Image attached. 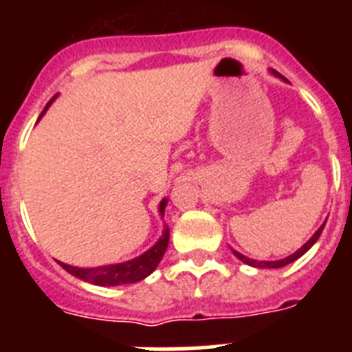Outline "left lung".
I'll list each match as a JSON object with an SVG mask.
<instances>
[{
	"instance_id": "obj_1",
	"label": "left lung",
	"mask_w": 352,
	"mask_h": 352,
	"mask_svg": "<svg viewBox=\"0 0 352 352\" xmlns=\"http://www.w3.org/2000/svg\"><path fill=\"white\" fill-rule=\"evenodd\" d=\"M273 74H276V76H278V72H275V70H273ZM324 226H326V222L322 223V226L319 227V229H317L316 234H314L312 238H310L309 241H307V243H305L303 247L300 248V250L294 252L292 256L285 257V259H280V261H254V259H248L247 256H243V254H239V252H236V250H232V254H234V256L238 257L239 261H243L245 264H248V266H256V268H282V266H285V264H289V263H292V261L300 259V257L303 256L305 252L309 250V248L312 247L314 243H316L317 239H319V236H321V232H322V229H324Z\"/></svg>"
}]
</instances>
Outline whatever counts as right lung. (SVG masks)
<instances>
[{
    "mask_svg": "<svg viewBox=\"0 0 352 352\" xmlns=\"http://www.w3.org/2000/svg\"><path fill=\"white\" fill-rule=\"evenodd\" d=\"M51 102H49V104H51ZM49 104L45 105V109L49 107ZM45 109H43V113H45ZM166 204L167 199H164L160 203L162 217H164V211H166ZM167 245H169V229L166 227V231H164L162 238L158 239L153 247L149 248L148 252H144L142 256L135 257V259L132 261H126V263L109 264V266H100V268H76V266H68V264L63 263L60 264L61 268L67 270L70 275L77 276L80 280L89 282V284L104 285V287L105 285L133 284V282L142 280V278H146V276L153 273V270L157 268L160 259L164 257V254H166Z\"/></svg>",
    "mask_w": 352,
    "mask_h": 352,
    "instance_id": "right-lung-1",
    "label": "right lung"
}]
</instances>
